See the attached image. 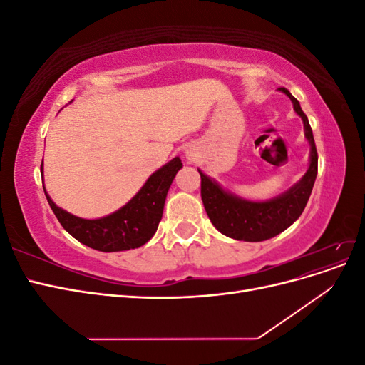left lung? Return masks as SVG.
Returning <instances> with one entry per match:
<instances>
[{"label":"left lung","mask_w":365,"mask_h":365,"mask_svg":"<svg viewBox=\"0 0 365 365\" xmlns=\"http://www.w3.org/2000/svg\"><path fill=\"white\" fill-rule=\"evenodd\" d=\"M279 90L292 101L295 113L302 117L304 123L306 138L311 143V165H309L303 180L272 201L250 202L225 193L215 181L200 172L201 197L210 220L220 233L236 240H267L280 235L282 231L292 225L303 213L317 178L318 153L311 125H309V120L302 111L297 98L286 88H279Z\"/></svg>","instance_id":"8db88e82"}]
</instances>
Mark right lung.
Listing matches in <instances>:
<instances>
[{
	"label": "right lung",
	"mask_w": 365,
	"mask_h": 365,
	"mask_svg": "<svg viewBox=\"0 0 365 365\" xmlns=\"http://www.w3.org/2000/svg\"><path fill=\"white\" fill-rule=\"evenodd\" d=\"M181 168V160L178 157L173 158L150 175L141 190L125 207L106 217L94 220L81 219L63 212L50 200L47 192H43L61 225L74 239L97 251H125L145 245L155 235L163 217L165 196L176 172Z\"/></svg>",
	"instance_id": "1"
}]
</instances>
